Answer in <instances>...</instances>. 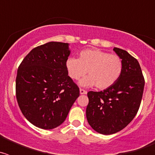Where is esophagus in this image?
<instances>
[{
  "label": "esophagus",
  "instance_id": "1",
  "mask_svg": "<svg viewBox=\"0 0 155 155\" xmlns=\"http://www.w3.org/2000/svg\"><path fill=\"white\" fill-rule=\"evenodd\" d=\"M80 93L81 94H87V91L84 89H83V88H80Z\"/></svg>",
  "mask_w": 155,
  "mask_h": 155
}]
</instances>
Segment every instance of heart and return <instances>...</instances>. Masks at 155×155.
I'll use <instances>...</instances> for the list:
<instances>
[{
	"mask_svg": "<svg viewBox=\"0 0 155 155\" xmlns=\"http://www.w3.org/2000/svg\"><path fill=\"white\" fill-rule=\"evenodd\" d=\"M123 61L116 54L98 49L82 50L78 58H69L66 62L68 75L73 80H79L87 73L89 76L81 81L84 86H96L106 89L116 83L123 71Z\"/></svg>",
	"mask_w": 155,
	"mask_h": 155,
	"instance_id": "obj_1",
	"label": "heart"
}]
</instances>
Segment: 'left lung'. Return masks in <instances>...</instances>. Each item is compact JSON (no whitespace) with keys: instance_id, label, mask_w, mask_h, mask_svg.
I'll list each match as a JSON object with an SVG mask.
<instances>
[{"instance_id":"left-lung-1","label":"left lung","mask_w":155,"mask_h":155,"mask_svg":"<svg viewBox=\"0 0 155 155\" xmlns=\"http://www.w3.org/2000/svg\"><path fill=\"white\" fill-rule=\"evenodd\" d=\"M113 50L124 64L120 78L103 91L87 92V122L94 130L105 135L120 131L135 117L145 82L137 60L120 48L115 47Z\"/></svg>"}]
</instances>
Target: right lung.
<instances>
[{
  "label": "right lung",
  "mask_w": 155,
  "mask_h": 155,
  "mask_svg": "<svg viewBox=\"0 0 155 155\" xmlns=\"http://www.w3.org/2000/svg\"><path fill=\"white\" fill-rule=\"evenodd\" d=\"M68 43L50 42L35 47L23 59L16 77V98L24 116L44 130L64 123L80 95L68 76Z\"/></svg>",
  "instance_id": "right-lung-1"
}]
</instances>
